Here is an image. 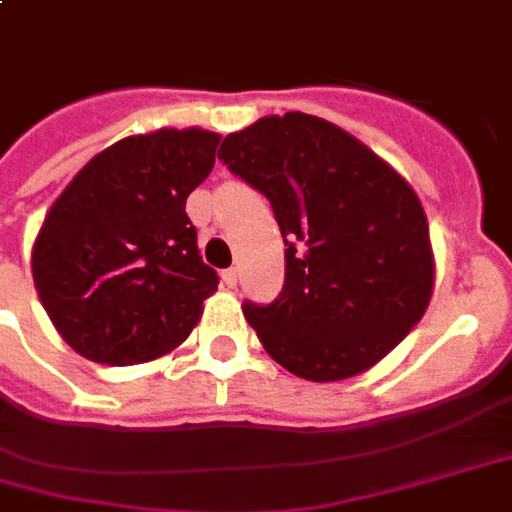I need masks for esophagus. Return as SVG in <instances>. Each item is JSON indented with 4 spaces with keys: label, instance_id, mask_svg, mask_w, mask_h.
Segmentation results:
<instances>
[{
    "label": "esophagus",
    "instance_id": "esophagus-1",
    "mask_svg": "<svg viewBox=\"0 0 512 512\" xmlns=\"http://www.w3.org/2000/svg\"><path fill=\"white\" fill-rule=\"evenodd\" d=\"M222 282H225V287H230V290H236V285H238L236 268H227V271H222Z\"/></svg>",
    "mask_w": 512,
    "mask_h": 512
}]
</instances>
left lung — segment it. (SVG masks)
<instances>
[{
  "label": "left lung",
  "instance_id": "8db88e82",
  "mask_svg": "<svg viewBox=\"0 0 512 512\" xmlns=\"http://www.w3.org/2000/svg\"><path fill=\"white\" fill-rule=\"evenodd\" d=\"M219 160L271 200L285 287L244 317L295 377L336 382L380 363L429 309L434 252L415 189L366 143L293 111L222 140Z\"/></svg>",
  "mask_w": 512,
  "mask_h": 512
}]
</instances>
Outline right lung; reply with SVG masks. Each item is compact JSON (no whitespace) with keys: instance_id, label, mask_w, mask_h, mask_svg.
Masks as SVG:
<instances>
[{"instance_id":"1","label":"right lung","mask_w":512,"mask_h":512,"mask_svg":"<svg viewBox=\"0 0 512 512\" xmlns=\"http://www.w3.org/2000/svg\"><path fill=\"white\" fill-rule=\"evenodd\" d=\"M217 143L200 127L130 135L86 162L48 208L32 246L34 287L78 355L154 361L200 323L219 276L184 208Z\"/></svg>"}]
</instances>
